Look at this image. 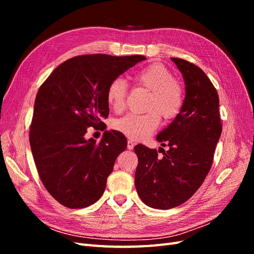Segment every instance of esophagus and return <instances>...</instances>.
I'll return each mask as SVG.
<instances>
[{
  "label": "esophagus",
  "mask_w": 254,
  "mask_h": 254,
  "mask_svg": "<svg viewBox=\"0 0 254 254\" xmlns=\"http://www.w3.org/2000/svg\"><path fill=\"white\" fill-rule=\"evenodd\" d=\"M134 145H135V143L132 140H128V142H127V148L129 150H131V149H133Z\"/></svg>",
  "instance_id": "obj_1"
}]
</instances>
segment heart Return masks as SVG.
<instances>
[{"instance_id": "obj_1", "label": "heart", "mask_w": 254, "mask_h": 254, "mask_svg": "<svg viewBox=\"0 0 254 254\" xmlns=\"http://www.w3.org/2000/svg\"><path fill=\"white\" fill-rule=\"evenodd\" d=\"M142 87L150 91L144 114L128 113L114 122V128L133 140H143L152 133L160 124V115L164 119H173L178 114L183 105V91L174 79L173 73L161 64H153L142 68L134 76ZM127 82L118 77L113 79L107 89V102L114 111L125 107Z\"/></svg>"}]
</instances>
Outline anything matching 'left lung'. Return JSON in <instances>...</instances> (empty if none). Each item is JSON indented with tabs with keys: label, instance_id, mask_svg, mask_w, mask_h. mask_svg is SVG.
Segmentation results:
<instances>
[{
	"label": "left lung",
	"instance_id": "1",
	"mask_svg": "<svg viewBox=\"0 0 254 254\" xmlns=\"http://www.w3.org/2000/svg\"><path fill=\"white\" fill-rule=\"evenodd\" d=\"M182 74L186 97L174 121L157 141L168 150L159 158L156 149L136 145L139 163L134 184L141 200L153 209L170 210L186 202L200 188L213 162L221 134L219 98L200 67L171 58ZM161 148V147H160Z\"/></svg>",
	"mask_w": 254,
	"mask_h": 254
}]
</instances>
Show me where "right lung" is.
<instances>
[{"label": "right lung", "instance_id": "add662e5", "mask_svg": "<svg viewBox=\"0 0 254 254\" xmlns=\"http://www.w3.org/2000/svg\"><path fill=\"white\" fill-rule=\"evenodd\" d=\"M145 59L104 54L74 57L58 65L38 91L30 148L43 186L59 203L81 209L103 196L127 140L117 130H106L98 144L84 134L108 118L110 82Z\"/></svg>", "mask_w": 254, "mask_h": 254}]
</instances>
